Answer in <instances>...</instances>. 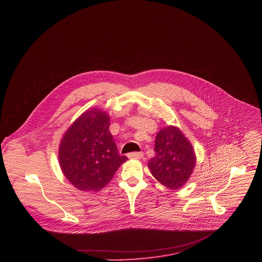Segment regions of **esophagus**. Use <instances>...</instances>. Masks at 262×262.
I'll return each instance as SVG.
<instances>
[{"mask_svg":"<svg viewBox=\"0 0 262 262\" xmlns=\"http://www.w3.org/2000/svg\"><path fill=\"white\" fill-rule=\"evenodd\" d=\"M128 159H135V160H140L143 158V154L142 152H130L127 155Z\"/></svg>","mask_w":262,"mask_h":262,"instance_id":"34e87169","label":"esophagus"}]
</instances>
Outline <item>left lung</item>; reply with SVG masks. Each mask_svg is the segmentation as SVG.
<instances>
[{
  "label": "left lung",
  "mask_w": 262,
  "mask_h": 262,
  "mask_svg": "<svg viewBox=\"0 0 262 262\" xmlns=\"http://www.w3.org/2000/svg\"><path fill=\"white\" fill-rule=\"evenodd\" d=\"M156 156L148 162L152 176L166 188L179 190L189 180L196 165L192 143L173 125L162 128L155 144Z\"/></svg>",
  "instance_id": "obj_1"
}]
</instances>
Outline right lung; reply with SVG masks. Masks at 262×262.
<instances>
[{
  "mask_svg": "<svg viewBox=\"0 0 262 262\" xmlns=\"http://www.w3.org/2000/svg\"><path fill=\"white\" fill-rule=\"evenodd\" d=\"M108 126L106 112L92 107L74 120L61 139L58 151L61 170L81 191H100L127 161L119 155Z\"/></svg>",
  "mask_w": 262,
  "mask_h": 262,
  "instance_id": "obj_1",
  "label": "right lung"
}]
</instances>
